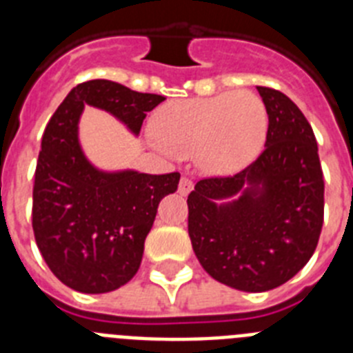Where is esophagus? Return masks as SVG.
<instances>
[{
	"instance_id": "1",
	"label": "esophagus",
	"mask_w": 353,
	"mask_h": 353,
	"mask_svg": "<svg viewBox=\"0 0 353 353\" xmlns=\"http://www.w3.org/2000/svg\"><path fill=\"white\" fill-rule=\"evenodd\" d=\"M192 187H194V183H192V180L189 179V176H182L180 179V183H179V192L182 196H187L189 192L192 191Z\"/></svg>"
}]
</instances>
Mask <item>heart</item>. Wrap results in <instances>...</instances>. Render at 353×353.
<instances>
[{
  "instance_id": "1",
  "label": "heart",
  "mask_w": 353,
  "mask_h": 353,
  "mask_svg": "<svg viewBox=\"0 0 353 353\" xmlns=\"http://www.w3.org/2000/svg\"><path fill=\"white\" fill-rule=\"evenodd\" d=\"M269 117L248 90L198 99H176L152 120L155 146L168 155L194 154L199 170L214 176L236 173L260 154Z\"/></svg>"
}]
</instances>
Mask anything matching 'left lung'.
I'll use <instances>...</instances> for the list:
<instances>
[{"label": "left lung", "mask_w": 353, "mask_h": 353, "mask_svg": "<svg viewBox=\"0 0 353 353\" xmlns=\"http://www.w3.org/2000/svg\"><path fill=\"white\" fill-rule=\"evenodd\" d=\"M258 92L269 114L263 152L236 174L199 180L187 198L196 258L215 281L242 292L292 279L313 256L323 224V173L310 121L285 93Z\"/></svg>", "instance_id": "1"}]
</instances>
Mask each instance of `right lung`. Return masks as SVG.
Segmentation results:
<instances>
[{
	"mask_svg": "<svg viewBox=\"0 0 353 353\" xmlns=\"http://www.w3.org/2000/svg\"><path fill=\"white\" fill-rule=\"evenodd\" d=\"M164 101L108 79L77 84L49 120L33 185V233L51 272L81 293H108L141 265L145 239L180 173L97 170L84 157L77 123L84 105L104 109L138 136L146 113Z\"/></svg>",
	"mask_w": 353,
	"mask_h": 353,
	"instance_id": "obj_1",
	"label": "right lung"
}]
</instances>
